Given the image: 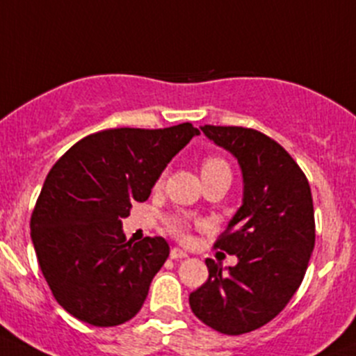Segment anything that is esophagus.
Instances as JSON below:
<instances>
[{"instance_id":"1","label":"esophagus","mask_w":356,"mask_h":356,"mask_svg":"<svg viewBox=\"0 0 356 356\" xmlns=\"http://www.w3.org/2000/svg\"><path fill=\"white\" fill-rule=\"evenodd\" d=\"M170 257H172V259H175V261H179V259L188 257V254H186L184 250H181V248L174 247V248H172V250H170Z\"/></svg>"}]
</instances>
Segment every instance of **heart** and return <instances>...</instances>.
Here are the masks:
<instances>
[{
  "label": "heart",
  "instance_id": "b5f03b06",
  "mask_svg": "<svg viewBox=\"0 0 356 356\" xmlns=\"http://www.w3.org/2000/svg\"><path fill=\"white\" fill-rule=\"evenodd\" d=\"M202 174L203 177L207 175H213V174H231L229 172V165L219 156H207L202 163ZM188 229H189V224L186 222L184 219L181 217H175L168 222V231L174 234L175 238H186L188 236Z\"/></svg>",
  "mask_w": 356,
  "mask_h": 356
}]
</instances>
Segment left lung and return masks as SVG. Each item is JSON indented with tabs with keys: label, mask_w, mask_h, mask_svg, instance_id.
<instances>
[{
	"label": "left lung",
	"mask_w": 356,
	"mask_h": 356,
	"mask_svg": "<svg viewBox=\"0 0 356 356\" xmlns=\"http://www.w3.org/2000/svg\"><path fill=\"white\" fill-rule=\"evenodd\" d=\"M202 132L236 156L243 205L213 243L238 264L222 271L207 259L209 280L189 294V306L205 325L240 336L280 315L305 278L315 247L312 189L294 158L266 134L216 125Z\"/></svg>",
	"instance_id": "left-lung-1"
}]
</instances>
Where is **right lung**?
Wrapping results in <instances>:
<instances>
[{"label": "right lung", "mask_w": 356, "mask_h": 356, "mask_svg": "<svg viewBox=\"0 0 356 356\" xmlns=\"http://www.w3.org/2000/svg\"><path fill=\"white\" fill-rule=\"evenodd\" d=\"M200 130L109 129L83 137L44 179L31 216L41 273L58 305L94 327L139 313L170 254L161 236L132 243L122 231L134 202H146L168 161Z\"/></svg>", "instance_id": "obj_1"}]
</instances>
